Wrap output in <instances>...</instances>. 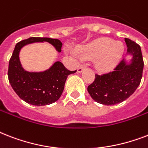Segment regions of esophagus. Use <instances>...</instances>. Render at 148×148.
I'll return each mask as SVG.
<instances>
[{"label": "esophagus", "mask_w": 148, "mask_h": 148, "mask_svg": "<svg viewBox=\"0 0 148 148\" xmlns=\"http://www.w3.org/2000/svg\"><path fill=\"white\" fill-rule=\"evenodd\" d=\"M85 68H86L85 66H84V65H81V66L78 67V69H77V72H78V73H81V72L83 71L84 70H85Z\"/></svg>", "instance_id": "obj_1"}]
</instances>
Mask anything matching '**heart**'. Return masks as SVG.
Wrapping results in <instances>:
<instances>
[{
  "label": "heart",
  "instance_id": "b5f03b06",
  "mask_svg": "<svg viewBox=\"0 0 148 148\" xmlns=\"http://www.w3.org/2000/svg\"><path fill=\"white\" fill-rule=\"evenodd\" d=\"M67 52L74 57L83 59H95V66L100 71H109L121 60L124 47L120 41L108 38H100L77 47V51L67 47Z\"/></svg>",
  "mask_w": 148,
  "mask_h": 148
}]
</instances>
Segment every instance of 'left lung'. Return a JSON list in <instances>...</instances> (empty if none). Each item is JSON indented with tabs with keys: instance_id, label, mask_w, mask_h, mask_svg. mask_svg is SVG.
Listing matches in <instances>:
<instances>
[{
	"instance_id": "1",
	"label": "left lung",
	"mask_w": 148,
	"mask_h": 148,
	"mask_svg": "<svg viewBox=\"0 0 148 148\" xmlns=\"http://www.w3.org/2000/svg\"><path fill=\"white\" fill-rule=\"evenodd\" d=\"M130 60L124 59L114 71L95 75V80L88 86V91L96 102L114 105L123 102L134 94L142 78L144 60L140 47L128 38L124 39Z\"/></svg>"
}]
</instances>
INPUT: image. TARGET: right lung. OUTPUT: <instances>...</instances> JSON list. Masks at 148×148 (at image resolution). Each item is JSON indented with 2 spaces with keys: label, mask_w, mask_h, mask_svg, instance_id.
I'll return each mask as SVG.
<instances>
[{
  "label": "right lung",
  "mask_w": 148,
  "mask_h": 148,
  "mask_svg": "<svg viewBox=\"0 0 148 148\" xmlns=\"http://www.w3.org/2000/svg\"><path fill=\"white\" fill-rule=\"evenodd\" d=\"M36 42H48L60 53L62 43L50 38H30L16 45L9 61L8 80L21 99L35 106L54 103L61 96L67 76L77 71H69L60 61H56L44 71H27L22 67L19 54L22 47Z\"/></svg>",
  "instance_id": "right-lung-1"
}]
</instances>
